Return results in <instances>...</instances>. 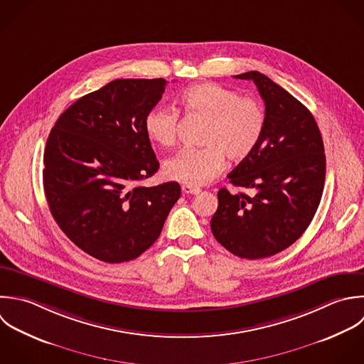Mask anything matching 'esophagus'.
Masks as SVG:
<instances>
[{"label":"esophagus","mask_w":364,"mask_h":364,"mask_svg":"<svg viewBox=\"0 0 364 364\" xmlns=\"http://www.w3.org/2000/svg\"><path fill=\"white\" fill-rule=\"evenodd\" d=\"M181 191H183L184 194H193V196H197V194H200V193H201V188H198V187H194V186H188V184H184V186L181 187Z\"/></svg>","instance_id":"34e87169"}]
</instances>
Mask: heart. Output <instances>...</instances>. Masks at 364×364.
<instances>
[{"label":"heart","mask_w":364,"mask_h":364,"mask_svg":"<svg viewBox=\"0 0 364 364\" xmlns=\"http://www.w3.org/2000/svg\"><path fill=\"white\" fill-rule=\"evenodd\" d=\"M180 103L186 113L200 114L208 123L201 139L204 147H186L166 160L164 173L171 180L203 186L224 170L225 156L234 161L247 159L264 134V105L218 83L188 86L181 92ZM178 117L171 106H153L144 116L146 134L161 147L173 146L177 140Z\"/></svg>","instance_id":"obj_1"}]
</instances>
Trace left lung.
<instances>
[{
  "label": "left lung",
  "mask_w": 364,
  "mask_h": 364,
  "mask_svg": "<svg viewBox=\"0 0 364 364\" xmlns=\"http://www.w3.org/2000/svg\"><path fill=\"white\" fill-rule=\"evenodd\" d=\"M234 77L257 85L267 124L255 150L228 174L252 196L221 188L211 231L240 258H268L292 245L314 220L325 184V147L315 117L289 92L257 70Z\"/></svg>",
  "instance_id": "8db88e82"
}]
</instances>
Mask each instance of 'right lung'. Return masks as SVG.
Instances as JSON below:
<instances>
[{
	"label": "right lung",
	"mask_w": 364,
	"mask_h": 364,
	"mask_svg": "<svg viewBox=\"0 0 364 364\" xmlns=\"http://www.w3.org/2000/svg\"><path fill=\"white\" fill-rule=\"evenodd\" d=\"M166 80L116 79L77 99L56 120L43 153V191L59 228L107 262L136 259L159 238L181 194L176 181L143 187L159 170L144 130Z\"/></svg>",
	"instance_id": "add662e5"
}]
</instances>
